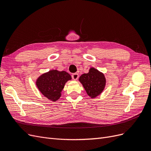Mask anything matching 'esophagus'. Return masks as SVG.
I'll use <instances>...</instances> for the list:
<instances>
[{
  "instance_id": "34e87169",
  "label": "esophagus",
  "mask_w": 151,
  "mask_h": 151,
  "mask_svg": "<svg viewBox=\"0 0 151 151\" xmlns=\"http://www.w3.org/2000/svg\"><path fill=\"white\" fill-rule=\"evenodd\" d=\"M72 77L74 80H77L79 78V74H73L72 75Z\"/></svg>"
}]
</instances>
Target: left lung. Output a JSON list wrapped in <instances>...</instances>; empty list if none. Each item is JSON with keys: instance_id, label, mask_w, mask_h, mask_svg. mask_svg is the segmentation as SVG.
<instances>
[{"instance_id": "1", "label": "left lung", "mask_w": 151, "mask_h": 151, "mask_svg": "<svg viewBox=\"0 0 151 151\" xmlns=\"http://www.w3.org/2000/svg\"><path fill=\"white\" fill-rule=\"evenodd\" d=\"M79 80L91 98L101 94L106 86L104 75L93 67L90 68L88 73L81 75Z\"/></svg>"}]
</instances>
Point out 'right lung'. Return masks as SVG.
Masks as SVG:
<instances>
[{
  "instance_id": "obj_1",
  "label": "right lung",
  "mask_w": 151,
  "mask_h": 151,
  "mask_svg": "<svg viewBox=\"0 0 151 151\" xmlns=\"http://www.w3.org/2000/svg\"><path fill=\"white\" fill-rule=\"evenodd\" d=\"M71 79L70 75L65 71L52 70L40 76L36 85L45 97L56 101L60 98L65 83Z\"/></svg>"
}]
</instances>
